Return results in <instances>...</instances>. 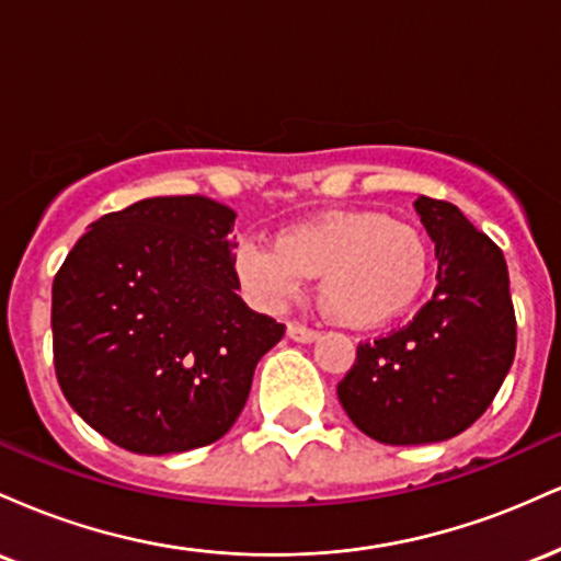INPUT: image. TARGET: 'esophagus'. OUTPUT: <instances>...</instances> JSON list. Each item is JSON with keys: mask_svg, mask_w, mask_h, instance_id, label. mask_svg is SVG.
<instances>
[{"mask_svg": "<svg viewBox=\"0 0 561 561\" xmlns=\"http://www.w3.org/2000/svg\"><path fill=\"white\" fill-rule=\"evenodd\" d=\"M287 337L295 340V343H317L321 332L308 330V327H300V324H287Z\"/></svg>", "mask_w": 561, "mask_h": 561, "instance_id": "1", "label": "esophagus"}]
</instances>
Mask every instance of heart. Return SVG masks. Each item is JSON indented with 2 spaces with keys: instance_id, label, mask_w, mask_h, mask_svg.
Instances as JSON below:
<instances>
[{
  "instance_id": "heart-1",
  "label": "heart",
  "mask_w": 561,
  "mask_h": 561,
  "mask_svg": "<svg viewBox=\"0 0 561 561\" xmlns=\"http://www.w3.org/2000/svg\"><path fill=\"white\" fill-rule=\"evenodd\" d=\"M234 268L266 308L298 298L302 279H319L317 300L327 319L375 330L422 300L433 276V248L420 227L385 210H330L282 229L272 248H237Z\"/></svg>"
}]
</instances>
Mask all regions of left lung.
I'll return each instance as SVG.
<instances>
[{"label":"left lung","instance_id":"8db88e82","mask_svg":"<svg viewBox=\"0 0 561 561\" xmlns=\"http://www.w3.org/2000/svg\"><path fill=\"white\" fill-rule=\"evenodd\" d=\"M435 242L433 300L403 330L362 343L337 385L345 414L388 446H424L465 433L491 405L517 347L508 268L456 205L414 203Z\"/></svg>","mask_w":561,"mask_h":561}]
</instances>
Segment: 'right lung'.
I'll use <instances>...</instances> for the list:
<instances>
[{"label": "right lung", "instance_id": "right-lung-1", "mask_svg": "<svg viewBox=\"0 0 561 561\" xmlns=\"http://www.w3.org/2000/svg\"><path fill=\"white\" fill-rule=\"evenodd\" d=\"M237 214L210 197H147L102 216L53 285L62 396L134 454H182L237 422L285 324L237 295Z\"/></svg>", "mask_w": 561, "mask_h": 561}]
</instances>
